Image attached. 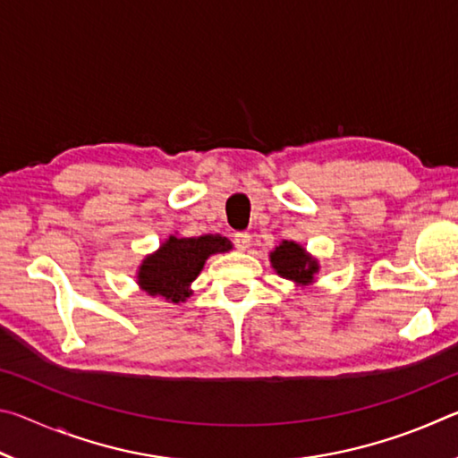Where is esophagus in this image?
Listing matches in <instances>:
<instances>
[{
  "mask_svg": "<svg viewBox=\"0 0 458 458\" xmlns=\"http://www.w3.org/2000/svg\"><path fill=\"white\" fill-rule=\"evenodd\" d=\"M250 242H252V236L248 234V232H236L234 234V246L238 250H248V248H250Z\"/></svg>",
  "mask_w": 458,
  "mask_h": 458,
  "instance_id": "1",
  "label": "esophagus"
}]
</instances>
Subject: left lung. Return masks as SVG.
<instances>
[{"instance_id":"8db88e82","label":"left lung","mask_w":458,"mask_h":458,"mask_svg":"<svg viewBox=\"0 0 458 458\" xmlns=\"http://www.w3.org/2000/svg\"><path fill=\"white\" fill-rule=\"evenodd\" d=\"M270 262H273L278 275L299 284L311 283L313 275L317 273V262L309 257L305 248L286 242V240L275 248V252H270Z\"/></svg>"}]
</instances>
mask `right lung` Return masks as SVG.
<instances>
[{
    "label": "right lung",
    "instance_id": "right-lung-1",
    "mask_svg": "<svg viewBox=\"0 0 458 458\" xmlns=\"http://www.w3.org/2000/svg\"><path fill=\"white\" fill-rule=\"evenodd\" d=\"M230 242L222 236H199V238H175L143 260L139 268V284L149 294H159L172 303H180L190 297L188 286L204 268V262L210 254L226 252Z\"/></svg>",
    "mask_w": 458,
    "mask_h": 458
}]
</instances>
